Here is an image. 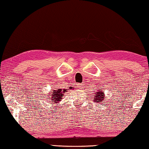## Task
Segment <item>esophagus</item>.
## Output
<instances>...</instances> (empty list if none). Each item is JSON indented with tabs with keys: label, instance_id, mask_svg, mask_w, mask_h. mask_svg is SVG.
Segmentation results:
<instances>
[{
	"label": "esophagus",
	"instance_id": "obj_1",
	"mask_svg": "<svg viewBox=\"0 0 149 149\" xmlns=\"http://www.w3.org/2000/svg\"><path fill=\"white\" fill-rule=\"evenodd\" d=\"M78 85V87H79V88H81V87H83V85H84V84L83 83H82V84H77Z\"/></svg>",
	"mask_w": 149,
	"mask_h": 149
}]
</instances>
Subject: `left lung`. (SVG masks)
<instances>
[{
    "label": "left lung",
    "instance_id": "left-lung-1",
    "mask_svg": "<svg viewBox=\"0 0 149 149\" xmlns=\"http://www.w3.org/2000/svg\"><path fill=\"white\" fill-rule=\"evenodd\" d=\"M104 99V92L101 91V90H98V92H97V94H96L95 99H94V101H97V102H103Z\"/></svg>",
    "mask_w": 149,
    "mask_h": 149
}]
</instances>
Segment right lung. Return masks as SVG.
<instances>
[{
    "label": "right lung",
    "instance_id": "obj_1",
    "mask_svg": "<svg viewBox=\"0 0 149 149\" xmlns=\"http://www.w3.org/2000/svg\"><path fill=\"white\" fill-rule=\"evenodd\" d=\"M65 89H57V90H54V92L52 94H49L51 95L49 96L50 97V100L52 101H54V103H57L62 100V97L64 95V93L66 92Z\"/></svg>",
    "mask_w": 149,
    "mask_h": 149
}]
</instances>
